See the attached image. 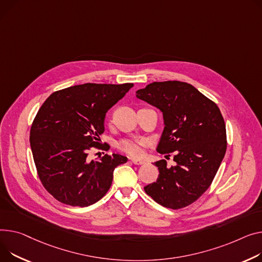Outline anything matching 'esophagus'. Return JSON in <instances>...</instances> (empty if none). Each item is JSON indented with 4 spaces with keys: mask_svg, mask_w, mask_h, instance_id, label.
Listing matches in <instances>:
<instances>
[{
    "mask_svg": "<svg viewBox=\"0 0 262 262\" xmlns=\"http://www.w3.org/2000/svg\"><path fill=\"white\" fill-rule=\"evenodd\" d=\"M132 162L134 164H137V165H142L145 163V160L143 159H137V158H132Z\"/></svg>",
    "mask_w": 262,
    "mask_h": 262,
    "instance_id": "34e87169",
    "label": "esophagus"
}]
</instances>
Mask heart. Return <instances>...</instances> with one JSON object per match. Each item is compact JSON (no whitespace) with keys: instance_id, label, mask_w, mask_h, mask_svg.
Here are the masks:
<instances>
[{"instance_id":"1","label":"heart","mask_w":262,"mask_h":262,"mask_svg":"<svg viewBox=\"0 0 262 262\" xmlns=\"http://www.w3.org/2000/svg\"><path fill=\"white\" fill-rule=\"evenodd\" d=\"M145 141L142 139H122L117 146L120 150L129 156H140L143 151Z\"/></svg>"}]
</instances>
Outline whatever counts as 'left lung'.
I'll return each instance as SVG.
<instances>
[{
    "mask_svg": "<svg viewBox=\"0 0 262 262\" xmlns=\"http://www.w3.org/2000/svg\"><path fill=\"white\" fill-rule=\"evenodd\" d=\"M137 98L159 108L164 130L157 151L173 152L175 165L155 162L156 182L145 193L164 207L179 210L198 200L212 184L226 151V129L217 104L193 85L180 81L152 82Z\"/></svg>",
    "mask_w": 262,
    "mask_h": 262,
    "instance_id": "left-lung-1",
    "label": "left lung"
}]
</instances>
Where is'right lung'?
Listing matches in <instances>:
<instances>
[{"instance_id":"add662e5","label":"right lung","mask_w":262,"mask_h":262,"mask_svg":"<svg viewBox=\"0 0 262 262\" xmlns=\"http://www.w3.org/2000/svg\"><path fill=\"white\" fill-rule=\"evenodd\" d=\"M134 86L85 83L51 94L42 104L30 128V147L38 176L48 193L72 206H89L108 191L114 169L127 162L119 154L89 159L92 148L105 149L107 111Z\"/></svg>"}]
</instances>
